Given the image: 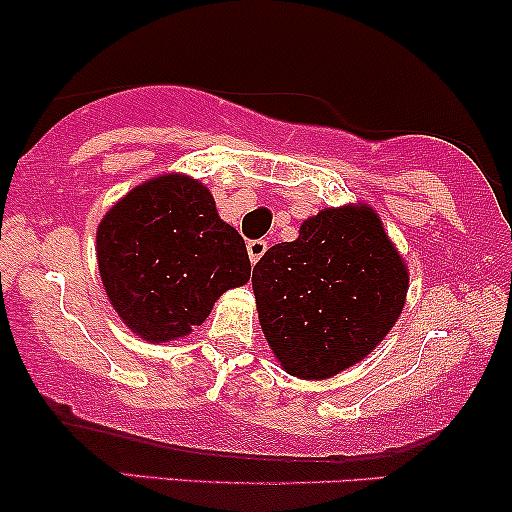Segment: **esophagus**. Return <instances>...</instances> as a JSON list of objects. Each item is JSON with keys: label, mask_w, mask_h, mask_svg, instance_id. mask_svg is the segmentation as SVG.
<instances>
[{"label": "esophagus", "mask_w": 512, "mask_h": 512, "mask_svg": "<svg viewBox=\"0 0 512 512\" xmlns=\"http://www.w3.org/2000/svg\"><path fill=\"white\" fill-rule=\"evenodd\" d=\"M267 252V240H250L248 243V255H250V262L257 264L260 262V257Z\"/></svg>", "instance_id": "obj_1"}]
</instances>
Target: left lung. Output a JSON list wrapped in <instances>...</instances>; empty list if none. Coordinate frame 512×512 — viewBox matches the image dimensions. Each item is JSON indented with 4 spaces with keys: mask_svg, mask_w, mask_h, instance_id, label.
Listing matches in <instances>:
<instances>
[{
    "mask_svg": "<svg viewBox=\"0 0 512 512\" xmlns=\"http://www.w3.org/2000/svg\"><path fill=\"white\" fill-rule=\"evenodd\" d=\"M409 276L370 207L325 209L252 269L260 325L286 373L332 378L363 361L404 308Z\"/></svg>",
    "mask_w": 512,
    "mask_h": 512,
    "instance_id": "left-lung-1",
    "label": "left lung"
}]
</instances>
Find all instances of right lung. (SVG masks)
I'll use <instances>...</instances> for the list:
<instances>
[{"label": "right lung", "instance_id": "right-lung-1", "mask_svg": "<svg viewBox=\"0 0 512 512\" xmlns=\"http://www.w3.org/2000/svg\"><path fill=\"white\" fill-rule=\"evenodd\" d=\"M96 243L110 303L149 342L190 334L223 291L250 279L245 240L185 175L134 187L105 214Z\"/></svg>", "mask_w": 512, "mask_h": 512}]
</instances>
